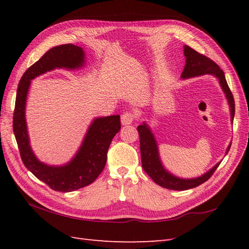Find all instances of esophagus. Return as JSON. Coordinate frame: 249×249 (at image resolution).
Masks as SVG:
<instances>
[{
    "label": "esophagus",
    "instance_id": "1",
    "mask_svg": "<svg viewBox=\"0 0 249 249\" xmlns=\"http://www.w3.org/2000/svg\"><path fill=\"white\" fill-rule=\"evenodd\" d=\"M134 118H135L134 114L130 113V111H125V113L121 116V124H123L124 125H129L133 123Z\"/></svg>",
    "mask_w": 249,
    "mask_h": 249
}]
</instances>
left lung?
Listing matches in <instances>:
<instances>
[{
  "instance_id": "left-lung-1",
  "label": "left lung",
  "mask_w": 249,
  "mask_h": 249,
  "mask_svg": "<svg viewBox=\"0 0 249 249\" xmlns=\"http://www.w3.org/2000/svg\"><path fill=\"white\" fill-rule=\"evenodd\" d=\"M184 54L186 58V64L184 71L180 75L181 79H188L197 77L202 75H212L218 79L220 87L224 91L226 98L228 100V104L230 106V114H231V123H233L235 113V105L234 99L231 93L229 86L227 84L225 77V73L210 58L205 57L191 47L184 46ZM138 131L140 134V146H141V158H142V166L144 171L148 174L151 179H153L157 185H159L163 188L171 189V190H187L195 188L199 185L206 181L213 173L216 171L220 162H218L214 166L210 169L201 176L194 177V178H182V177L175 176L171 172L167 171L159 155V147L157 144V141L153 131L150 130L149 125L145 121L138 126ZM231 147V143L228 146L226 150V155L228 154Z\"/></svg>"
}]
</instances>
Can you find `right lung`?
Instances as JSON below:
<instances>
[{"label":"right lung","instance_id":"add662e5","mask_svg":"<svg viewBox=\"0 0 249 249\" xmlns=\"http://www.w3.org/2000/svg\"><path fill=\"white\" fill-rule=\"evenodd\" d=\"M85 58L84 49L73 44L60 45L49 49L25 71L17 89L13 129L23 164L39 180L60 192L83 188L92 184L101 174L107 160V150L111 140L120 130V116L94 118L73 158L63 165H49L38 160L30 145L25 121V103L32 79L55 69L83 68L86 62Z\"/></svg>","mask_w":249,"mask_h":249}]
</instances>
